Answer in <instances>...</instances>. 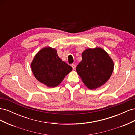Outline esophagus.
<instances>
[{
    "mask_svg": "<svg viewBox=\"0 0 135 135\" xmlns=\"http://www.w3.org/2000/svg\"><path fill=\"white\" fill-rule=\"evenodd\" d=\"M71 66H72V68L73 69V70H75V68H76V65L75 64H72L71 65Z\"/></svg>",
    "mask_w": 135,
    "mask_h": 135,
    "instance_id": "1",
    "label": "esophagus"
}]
</instances>
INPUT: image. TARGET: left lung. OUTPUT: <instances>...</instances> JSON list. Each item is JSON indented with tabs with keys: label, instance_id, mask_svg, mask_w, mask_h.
Masks as SVG:
<instances>
[{
	"label": "left lung",
	"instance_id": "left-lung-1",
	"mask_svg": "<svg viewBox=\"0 0 135 135\" xmlns=\"http://www.w3.org/2000/svg\"><path fill=\"white\" fill-rule=\"evenodd\" d=\"M82 60L76 70L83 82L89 89H95L109 79L114 70V62L103 48H88L82 54Z\"/></svg>",
	"mask_w": 135,
	"mask_h": 135
}]
</instances>
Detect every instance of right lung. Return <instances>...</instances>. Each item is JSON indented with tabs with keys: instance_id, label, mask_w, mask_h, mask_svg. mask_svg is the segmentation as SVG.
<instances>
[{
	"instance_id": "right-lung-1",
	"label": "right lung",
	"mask_w": 135,
	"mask_h": 135,
	"mask_svg": "<svg viewBox=\"0 0 135 135\" xmlns=\"http://www.w3.org/2000/svg\"><path fill=\"white\" fill-rule=\"evenodd\" d=\"M31 68L35 78L48 87L57 86L73 70L59 57L57 50L50 47L41 49L35 55Z\"/></svg>"
}]
</instances>
